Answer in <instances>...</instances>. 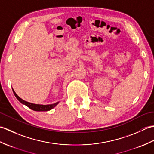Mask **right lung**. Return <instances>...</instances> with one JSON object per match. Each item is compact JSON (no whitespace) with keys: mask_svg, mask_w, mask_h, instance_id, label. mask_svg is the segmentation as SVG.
Masks as SVG:
<instances>
[{"mask_svg":"<svg viewBox=\"0 0 154 154\" xmlns=\"http://www.w3.org/2000/svg\"><path fill=\"white\" fill-rule=\"evenodd\" d=\"M13 91V93H14L15 97H16V99H17L22 104H24V105L27 106L28 108H30V109L33 110L34 111H48V110H50L52 109H54V108L57 105L60 103V101L59 102H57L55 103L54 104H34V103H29L27 102V101H26L22 99L21 98H20V97H18L17 95V94L15 93V91H14V89H12Z\"/></svg>","mask_w":154,"mask_h":154,"instance_id":"add662e5","label":"right lung"}]
</instances>
